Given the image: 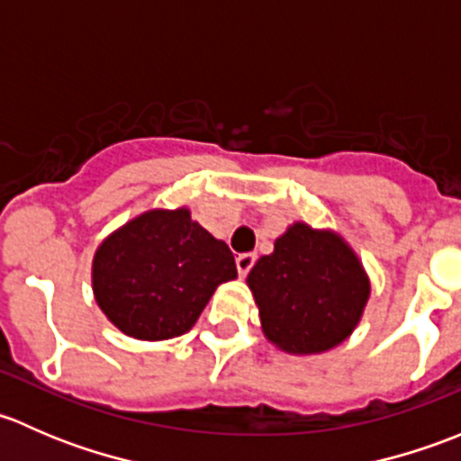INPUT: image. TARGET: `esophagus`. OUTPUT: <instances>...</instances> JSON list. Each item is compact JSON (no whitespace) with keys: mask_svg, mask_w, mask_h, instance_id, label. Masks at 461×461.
I'll use <instances>...</instances> for the list:
<instances>
[{"mask_svg":"<svg viewBox=\"0 0 461 461\" xmlns=\"http://www.w3.org/2000/svg\"><path fill=\"white\" fill-rule=\"evenodd\" d=\"M254 263H257V254H240V257L236 258V267H239L240 276H248L249 269L254 267Z\"/></svg>","mask_w":461,"mask_h":461,"instance_id":"1","label":"esophagus"}]
</instances>
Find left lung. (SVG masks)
<instances>
[{"label": "left lung", "mask_w": 461, "mask_h": 461, "mask_svg": "<svg viewBox=\"0 0 461 461\" xmlns=\"http://www.w3.org/2000/svg\"><path fill=\"white\" fill-rule=\"evenodd\" d=\"M248 285L263 334L290 355H319L359 325L370 281L350 245L305 222L287 227L269 257H260Z\"/></svg>", "instance_id": "1"}]
</instances>
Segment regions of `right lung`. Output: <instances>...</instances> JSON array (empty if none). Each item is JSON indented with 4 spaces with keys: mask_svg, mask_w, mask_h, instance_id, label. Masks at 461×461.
Masks as SVG:
<instances>
[{
    "mask_svg": "<svg viewBox=\"0 0 461 461\" xmlns=\"http://www.w3.org/2000/svg\"><path fill=\"white\" fill-rule=\"evenodd\" d=\"M239 276L227 243L187 207L149 209L106 236L93 257V294L106 319L133 339L189 332L221 283Z\"/></svg>",
    "mask_w": 461,
    "mask_h": 461,
    "instance_id": "right-lung-1",
    "label": "right lung"
}]
</instances>
